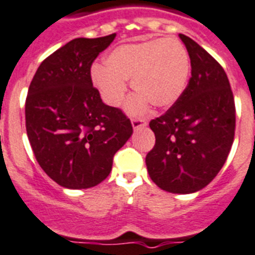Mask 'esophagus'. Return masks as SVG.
Wrapping results in <instances>:
<instances>
[{
  "label": "esophagus",
  "instance_id": "1",
  "mask_svg": "<svg viewBox=\"0 0 255 255\" xmlns=\"http://www.w3.org/2000/svg\"><path fill=\"white\" fill-rule=\"evenodd\" d=\"M147 125V122L143 121V119H132V127L134 130H138L140 128L145 127Z\"/></svg>",
  "mask_w": 255,
  "mask_h": 255
}]
</instances>
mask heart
I'll return each mask as SVG.
<instances>
[{
  "instance_id": "obj_1",
  "label": "heart",
  "mask_w": 255,
  "mask_h": 255,
  "mask_svg": "<svg viewBox=\"0 0 255 255\" xmlns=\"http://www.w3.org/2000/svg\"><path fill=\"white\" fill-rule=\"evenodd\" d=\"M189 52L177 38H158L123 43L105 56V65L96 64L91 79L103 100L118 106L127 92V82L137 94L127 103L129 114L143 113L150 104L165 109L177 103L190 75Z\"/></svg>"
}]
</instances>
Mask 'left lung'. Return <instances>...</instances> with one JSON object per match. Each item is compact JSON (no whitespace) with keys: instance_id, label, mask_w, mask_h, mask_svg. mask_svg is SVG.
Returning <instances> with one entry per match:
<instances>
[{"instance_id":"obj_1","label":"left lung","mask_w":255,"mask_h":255,"mask_svg":"<svg viewBox=\"0 0 255 255\" xmlns=\"http://www.w3.org/2000/svg\"><path fill=\"white\" fill-rule=\"evenodd\" d=\"M191 61L182 96L150 122L154 149L146 167L156 186L172 194L204 189L229 156L235 136V101L222 66L194 39L180 34Z\"/></svg>"}]
</instances>
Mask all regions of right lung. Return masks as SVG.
Instances as JSON below:
<instances>
[{
	"label": "right lung",
	"mask_w": 255,
	"mask_h": 255,
	"mask_svg": "<svg viewBox=\"0 0 255 255\" xmlns=\"http://www.w3.org/2000/svg\"><path fill=\"white\" fill-rule=\"evenodd\" d=\"M115 35L68 42L42 61L30 82L26 134L42 169L65 189L103 182L133 133L129 119L103 103L91 79V65Z\"/></svg>",
	"instance_id": "obj_1"
}]
</instances>
